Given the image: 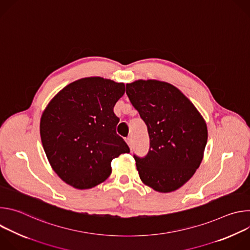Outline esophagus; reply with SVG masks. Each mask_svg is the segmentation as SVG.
<instances>
[{"mask_svg":"<svg viewBox=\"0 0 250 250\" xmlns=\"http://www.w3.org/2000/svg\"><path fill=\"white\" fill-rule=\"evenodd\" d=\"M125 141H126V144L128 145V146H129V148H130V150H132V147H133V145H132V139H131V137H126L125 138Z\"/></svg>","mask_w":250,"mask_h":250,"instance_id":"34e87169","label":"esophagus"}]
</instances>
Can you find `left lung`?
<instances>
[{"label":"left lung","mask_w":250,"mask_h":250,"mask_svg":"<svg viewBox=\"0 0 250 250\" xmlns=\"http://www.w3.org/2000/svg\"><path fill=\"white\" fill-rule=\"evenodd\" d=\"M126 95L147 126L149 149L133 154L141 181L168 193L182 187L200 166L208 140L207 125L190 100L171 84L139 80Z\"/></svg>","instance_id":"obj_1"}]
</instances>
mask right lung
I'll return each mask as SVG.
<instances>
[{
  "label": "right lung",
  "instance_id": "obj_1",
  "mask_svg": "<svg viewBox=\"0 0 250 250\" xmlns=\"http://www.w3.org/2000/svg\"><path fill=\"white\" fill-rule=\"evenodd\" d=\"M125 84L101 77L77 80L48 104L41 120V136L55 173L76 189L93 188L112 173L111 162L128 153L117 133L116 103Z\"/></svg>",
  "mask_w": 250,
  "mask_h": 250
}]
</instances>
